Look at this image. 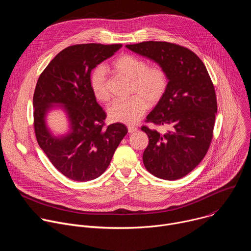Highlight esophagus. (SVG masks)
<instances>
[{
	"label": "esophagus",
	"mask_w": 251,
	"mask_h": 251,
	"mask_svg": "<svg viewBox=\"0 0 251 251\" xmlns=\"http://www.w3.org/2000/svg\"><path fill=\"white\" fill-rule=\"evenodd\" d=\"M137 131H138V128H137V127H135V126H128V132H129L130 134L135 133V132H137Z\"/></svg>",
	"instance_id": "34e87169"
}]
</instances>
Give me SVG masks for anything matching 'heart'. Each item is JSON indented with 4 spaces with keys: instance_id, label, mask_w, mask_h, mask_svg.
<instances>
[{
    "instance_id": "1",
    "label": "heart",
    "mask_w": 251,
    "mask_h": 251,
    "mask_svg": "<svg viewBox=\"0 0 251 251\" xmlns=\"http://www.w3.org/2000/svg\"><path fill=\"white\" fill-rule=\"evenodd\" d=\"M118 75L130 79L129 95L126 100H116L108 108V116L114 122L136 123L150 106H155L164 98L169 87V75L161 65L148 63L132 54H122L112 62ZM89 84L94 97L100 102H108L111 93L105 69L95 67L90 74Z\"/></svg>"
}]
</instances>
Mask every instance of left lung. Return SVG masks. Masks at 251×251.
I'll return each mask as SVG.
<instances>
[{
    "label": "left lung",
    "mask_w": 251,
    "mask_h": 251,
    "mask_svg": "<svg viewBox=\"0 0 251 251\" xmlns=\"http://www.w3.org/2000/svg\"><path fill=\"white\" fill-rule=\"evenodd\" d=\"M126 47L159 63L169 75L164 98L145 120L169 130L141 127L149 137L143 163L157 177L177 180L201 163L210 146L218 112L213 83L201 58L185 47L153 41Z\"/></svg>",
    "instance_id": "obj_1"
}]
</instances>
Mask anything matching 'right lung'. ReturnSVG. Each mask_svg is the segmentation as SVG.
<instances>
[{
    "mask_svg": "<svg viewBox=\"0 0 251 251\" xmlns=\"http://www.w3.org/2000/svg\"><path fill=\"white\" fill-rule=\"evenodd\" d=\"M121 47L120 44L67 47L49 63L35 86V137L54 168L74 181L88 182L102 175L128 132L122 123L105 124L106 113L89 84L91 70ZM53 102L65 105L72 122V132L62 138L52 137L44 123L45 112Z\"/></svg>",
    "mask_w": 251,
    "mask_h": 251,
    "instance_id": "obj_1",
    "label": "right lung"
}]
</instances>
